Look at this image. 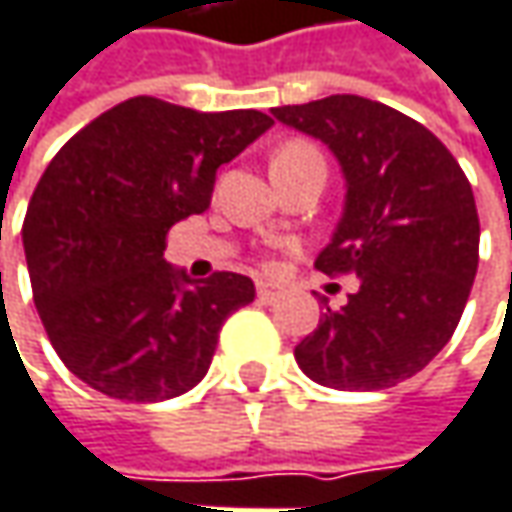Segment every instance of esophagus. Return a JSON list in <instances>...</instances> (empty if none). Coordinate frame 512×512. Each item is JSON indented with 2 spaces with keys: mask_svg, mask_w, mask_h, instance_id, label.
<instances>
[{
  "mask_svg": "<svg viewBox=\"0 0 512 512\" xmlns=\"http://www.w3.org/2000/svg\"><path fill=\"white\" fill-rule=\"evenodd\" d=\"M256 291H259V300L268 303V306H271V303H279V300L285 297V288H282V285H274V282H259Z\"/></svg>",
  "mask_w": 512,
  "mask_h": 512,
  "instance_id": "obj_1",
  "label": "esophagus"
}]
</instances>
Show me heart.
Wrapping results in <instances>:
<instances>
[{"label": "heart", "instance_id": "1", "mask_svg": "<svg viewBox=\"0 0 512 512\" xmlns=\"http://www.w3.org/2000/svg\"><path fill=\"white\" fill-rule=\"evenodd\" d=\"M303 151H314V148H309V145H303V142H291V145H285L279 154L274 157V163H279V160H285V157H294V154H303Z\"/></svg>", "mask_w": 512, "mask_h": 512}]
</instances>
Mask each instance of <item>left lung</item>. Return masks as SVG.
Returning a JSON list of instances; mask_svg holds the SVG:
<instances>
[{
  "label": "left lung",
  "instance_id": "obj_1",
  "mask_svg": "<svg viewBox=\"0 0 512 512\" xmlns=\"http://www.w3.org/2000/svg\"><path fill=\"white\" fill-rule=\"evenodd\" d=\"M276 122L320 139L344 174V209L314 268L355 274L294 358L311 382L384 390L417 376L449 344L478 271L475 195L449 148L405 113L329 95L274 107Z\"/></svg>",
  "mask_w": 512,
  "mask_h": 512
}]
</instances>
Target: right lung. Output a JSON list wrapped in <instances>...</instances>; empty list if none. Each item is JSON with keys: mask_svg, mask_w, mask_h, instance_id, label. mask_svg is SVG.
I'll use <instances>...</instances> for the list:
<instances>
[{"mask_svg": "<svg viewBox=\"0 0 512 512\" xmlns=\"http://www.w3.org/2000/svg\"><path fill=\"white\" fill-rule=\"evenodd\" d=\"M274 125L259 110L198 113L128 98L78 130L40 177L22 224L34 306L60 361L92 390L163 402L201 382L253 279H192L165 233L201 215L215 171Z\"/></svg>", "mask_w": 512, "mask_h": 512, "instance_id": "add662e5", "label": "right lung"}]
</instances>
